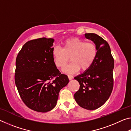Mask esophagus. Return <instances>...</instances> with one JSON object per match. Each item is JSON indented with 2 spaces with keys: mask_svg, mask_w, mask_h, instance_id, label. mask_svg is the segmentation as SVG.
<instances>
[{
  "mask_svg": "<svg viewBox=\"0 0 131 131\" xmlns=\"http://www.w3.org/2000/svg\"><path fill=\"white\" fill-rule=\"evenodd\" d=\"M68 78L70 80H72L73 79V76H72V75H68Z\"/></svg>",
  "mask_w": 131,
  "mask_h": 131,
  "instance_id": "esophagus-1",
  "label": "esophagus"
}]
</instances>
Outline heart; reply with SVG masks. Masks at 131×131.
Returning <instances> with one entry per match:
<instances>
[{
	"label": "heart",
	"instance_id": "heart-1",
	"mask_svg": "<svg viewBox=\"0 0 131 131\" xmlns=\"http://www.w3.org/2000/svg\"><path fill=\"white\" fill-rule=\"evenodd\" d=\"M97 47L94 43L77 38L69 39L62 44V49L55 47L52 50V57L55 65L63 68L69 61H72L63 69L66 73H74L81 69L86 70L94 63L97 55Z\"/></svg>",
	"mask_w": 131,
	"mask_h": 131
}]
</instances>
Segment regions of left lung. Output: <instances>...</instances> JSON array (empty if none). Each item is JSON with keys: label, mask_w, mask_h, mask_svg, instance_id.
Listing matches in <instances>:
<instances>
[{"label": "left lung", "mask_w": 131, "mask_h": 131, "mask_svg": "<svg viewBox=\"0 0 131 131\" xmlns=\"http://www.w3.org/2000/svg\"><path fill=\"white\" fill-rule=\"evenodd\" d=\"M85 37L96 45L97 55L88 69L74 77L80 88L74 97L80 107L94 110L104 105L110 96L113 88L114 63L107 41L95 34H85Z\"/></svg>", "instance_id": "8db88e82"}]
</instances>
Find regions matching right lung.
<instances>
[{"label":"right lung","instance_id":"1","mask_svg":"<svg viewBox=\"0 0 131 131\" xmlns=\"http://www.w3.org/2000/svg\"><path fill=\"white\" fill-rule=\"evenodd\" d=\"M54 42L46 37L26 42L16 59L15 83L19 94L29 108L37 112L52 110L59 91L69 81L55 64Z\"/></svg>","mask_w":131,"mask_h":131}]
</instances>
